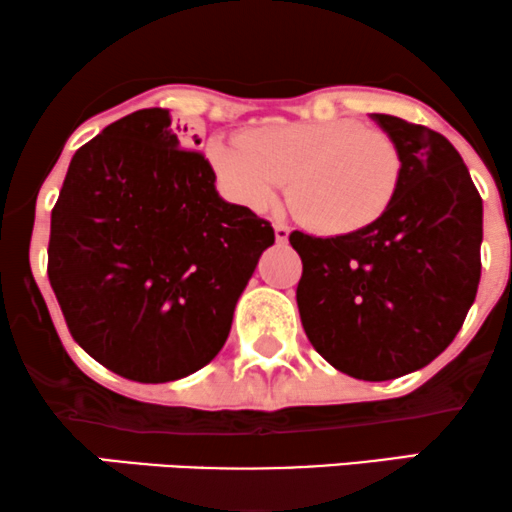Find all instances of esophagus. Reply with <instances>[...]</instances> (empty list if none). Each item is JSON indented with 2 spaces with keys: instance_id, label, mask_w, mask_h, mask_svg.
Wrapping results in <instances>:
<instances>
[{
  "instance_id": "34e87169",
  "label": "esophagus",
  "mask_w": 512,
  "mask_h": 512,
  "mask_svg": "<svg viewBox=\"0 0 512 512\" xmlns=\"http://www.w3.org/2000/svg\"><path fill=\"white\" fill-rule=\"evenodd\" d=\"M273 229H275V239H278L280 244H285V241L290 239V227H287L285 222H275Z\"/></svg>"
}]
</instances>
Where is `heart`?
<instances>
[{
    "label": "heart",
    "mask_w": 512,
    "mask_h": 512,
    "mask_svg": "<svg viewBox=\"0 0 512 512\" xmlns=\"http://www.w3.org/2000/svg\"><path fill=\"white\" fill-rule=\"evenodd\" d=\"M208 159L227 193L256 212L271 208L290 179L292 212L326 237L375 225L392 208L404 174L392 137L348 118L215 135Z\"/></svg>",
    "instance_id": "heart-1"
}]
</instances>
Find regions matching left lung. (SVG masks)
I'll return each instance as SVG.
<instances>
[{
	"mask_svg": "<svg viewBox=\"0 0 512 512\" xmlns=\"http://www.w3.org/2000/svg\"><path fill=\"white\" fill-rule=\"evenodd\" d=\"M404 162L392 208L363 232H292L297 307L317 353L355 380L421 370L452 343L481 278L484 205L447 137L370 113Z\"/></svg>",
	"mask_w": 512,
	"mask_h": 512,
	"instance_id": "obj_1",
	"label": "left lung"
}]
</instances>
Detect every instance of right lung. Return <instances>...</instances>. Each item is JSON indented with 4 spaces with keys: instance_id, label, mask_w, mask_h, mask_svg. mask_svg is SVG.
I'll return each mask as SVG.
<instances>
[{
    "instance_id": "right-lung-1",
    "label": "right lung",
    "mask_w": 512,
    "mask_h": 512,
    "mask_svg": "<svg viewBox=\"0 0 512 512\" xmlns=\"http://www.w3.org/2000/svg\"><path fill=\"white\" fill-rule=\"evenodd\" d=\"M179 137L166 108L111 123L77 149L50 217L48 278L72 338L145 384L220 353L275 241L271 222L220 198L208 159Z\"/></svg>"
}]
</instances>
